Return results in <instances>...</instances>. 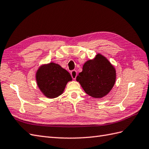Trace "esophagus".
Masks as SVG:
<instances>
[{
	"mask_svg": "<svg viewBox=\"0 0 149 149\" xmlns=\"http://www.w3.org/2000/svg\"><path fill=\"white\" fill-rule=\"evenodd\" d=\"M70 74H71L72 79H75L76 77H77V72L75 70H73L70 72Z\"/></svg>",
	"mask_w": 149,
	"mask_h": 149,
	"instance_id": "34e87169",
	"label": "esophagus"
}]
</instances>
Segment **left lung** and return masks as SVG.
<instances>
[{"label": "left lung", "instance_id": "8db88e82", "mask_svg": "<svg viewBox=\"0 0 149 149\" xmlns=\"http://www.w3.org/2000/svg\"><path fill=\"white\" fill-rule=\"evenodd\" d=\"M76 80L87 94L95 98H101L113 88L116 71L104 56L98 54L94 60L84 63L82 72L79 74Z\"/></svg>", "mask_w": 149, "mask_h": 149}]
</instances>
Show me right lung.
I'll return each mask as SVG.
<instances>
[{
	"label": "right lung",
	"instance_id": "add662e5",
	"mask_svg": "<svg viewBox=\"0 0 149 149\" xmlns=\"http://www.w3.org/2000/svg\"><path fill=\"white\" fill-rule=\"evenodd\" d=\"M36 77L40 89L49 98H55L62 94L67 83L72 81L70 74L54 63L41 66Z\"/></svg>",
	"mask_w": 149,
	"mask_h": 149
}]
</instances>
